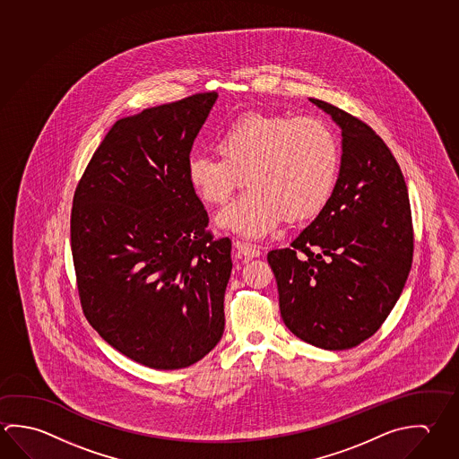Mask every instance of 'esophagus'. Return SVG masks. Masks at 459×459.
<instances>
[{
    "label": "esophagus",
    "instance_id": "esophagus-1",
    "mask_svg": "<svg viewBox=\"0 0 459 459\" xmlns=\"http://www.w3.org/2000/svg\"><path fill=\"white\" fill-rule=\"evenodd\" d=\"M233 247H235L238 255L245 257H257L261 256V253H263L259 247H256V245H251V243H247V241L237 240L233 243Z\"/></svg>",
    "mask_w": 459,
    "mask_h": 459
}]
</instances>
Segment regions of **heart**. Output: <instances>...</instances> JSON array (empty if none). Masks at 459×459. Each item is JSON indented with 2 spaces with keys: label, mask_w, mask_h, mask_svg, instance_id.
<instances>
[{
  "label": "heart",
  "mask_w": 459,
  "mask_h": 459,
  "mask_svg": "<svg viewBox=\"0 0 459 459\" xmlns=\"http://www.w3.org/2000/svg\"><path fill=\"white\" fill-rule=\"evenodd\" d=\"M218 148L221 154H190L186 178L203 202L224 204L245 176L248 188L219 224L249 238L273 232L283 218L317 216L337 184V135L317 117L245 114L219 134Z\"/></svg>",
  "instance_id": "obj_1"
}]
</instances>
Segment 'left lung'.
<instances>
[{
    "instance_id": "8db88e82",
    "label": "left lung",
    "mask_w": 459,
    "mask_h": 459,
    "mask_svg": "<svg viewBox=\"0 0 459 459\" xmlns=\"http://www.w3.org/2000/svg\"><path fill=\"white\" fill-rule=\"evenodd\" d=\"M309 101L342 129V164L325 208L267 263L290 332L324 350L372 337L402 295L412 264V221L402 169L366 122Z\"/></svg>"
}]
</instances>
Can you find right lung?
I'll return each mask as SVG.
<instances>
[{
	"instance_id": "obj_1",
	"label": "right lung",
	"mask_w": 459,
	"mask_h": 459,
	"mask_svg": "<svg viewBox=\"0 0 459 459\" xmlns=\"http://www.w3.org/2000/svg\"><path fill=\"white\" fill-rule=\"evenodd\" d=\"M218 93H196L114 124L75 188L71 248L82 309L117 351L182 369L224 333L232 241L214 238L186 178Z\"/></svg>"
}]
</instances>
